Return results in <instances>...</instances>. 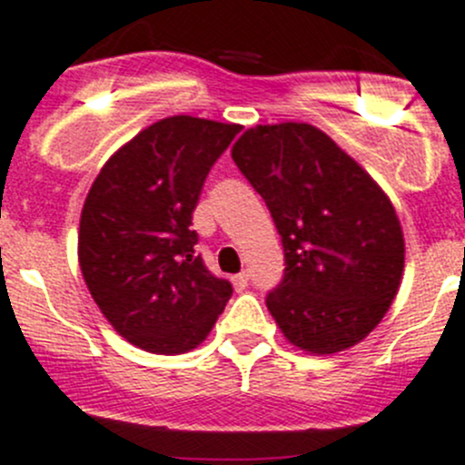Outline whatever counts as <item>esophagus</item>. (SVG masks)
I'll return each instance as SVG.
<instances>
[{
	"label": "esophagus",
	"mask_w": 465,
	"mask_h": 465,
	"mask_svg": "<svg viewBox=\"0 0 465 465\" xmlns=\"http://www.w3.org/2000/svg\"><path fill=\"white\" fill-rule=\"evenodd\" d=\"M232 282H233V289H236V292H245L250 277H247V272H238V275L232 277Z\"/></svg>",
	"instance_id": "esophagus-1"
}]
</instances>
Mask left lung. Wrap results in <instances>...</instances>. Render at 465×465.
Listing matches in <instances>:
<instances>
[{"label":"left lung","instance_id":"8db88e82","mask_svg":"<svg viewBox=\"0 0 465 465\" xmlns=\"http://www.w3.org/2000/svg\"><path fill=\"white\" fill-rule=\"evenodd\" d=\"M232 158L282 236L284 280L266 305L289 344L331 355L362 341L403 275V232L388 194L310 124L247 128Z\"/></svg>","mask_w":465,"mask_h":465}]
</instances>
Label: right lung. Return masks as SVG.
Here are the masks:
<instances>
[{
    "label": "right lung",
    "mask_w": 465,
    "mask_h": 465,
    "mask_svg": "<svg viewBox=\"0 0 465 465\" xmlns=\"http://www.w3.org/2000/svg\"><path fill=\"white\" fill-rule=\"evenodd\" d=\"M238 133V124L188 114L155 121L103 164L86 194L82 277L112 328L137 349H197L232 298V284L194 254L190 224L213 163Z\"/></svg>",
    "instance_id": "right-lung-1"
}]
</instances>
